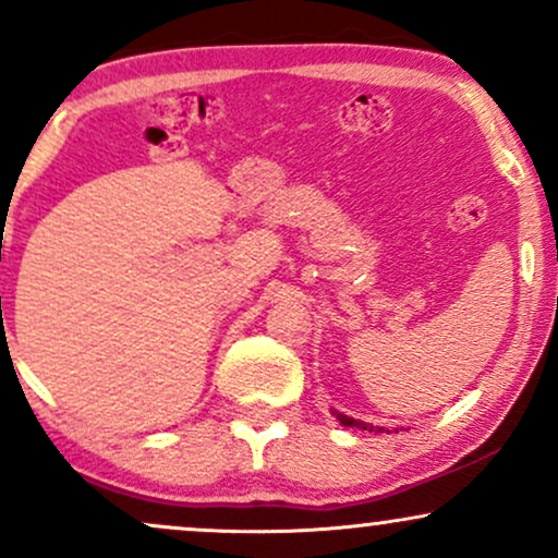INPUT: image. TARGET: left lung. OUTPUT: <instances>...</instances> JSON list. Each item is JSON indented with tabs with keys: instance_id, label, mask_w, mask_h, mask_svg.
I'll use <instances>...</instances> for the list:
<instances>
[{
	"instance_id": "8db88e82",
	"label": "left lung",
	"mask_w": 558,
	"mask_h": 558,
	"mask_svg": "<svg viewBox=\"0 0 558 558\" xmlns=\"http://www.w3.org/2000/svg\"><path fill=\"white\" fill-rule=\"evenodd\" d=\"M338 421H340V424H343V426H355V428H364V432H366V428H374V426H368V424H364V421H355V418H348V415H343V413H338ZM379 432H381V428H379Z\"/></svg>"
}]
</instances>
